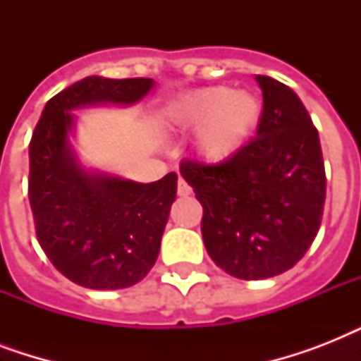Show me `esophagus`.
I'll return each mask as SVG.
<instances>
[{"label": "esophagus", "mask_w": 361, "mask_h": 361, "mask_svg": "<svg viewBox=\"0 0 361 361\" xmlns=\"http://www.w3.org/2000/svg\"><path fill=\"white\" fill-rule=\"evenodd\" d=\"M178 195H180V197H189V195H191V187L187 185V181L183 180V178L178 180Z\"/></svg>", "instance_id": "1"}]
</instances>
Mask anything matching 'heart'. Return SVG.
<instances>
[{
    "mask_svg": "<svg viewBox=\"0 0 361 361\" xmlns=\"http://www.w3.org/2000/svg\"><path fill=\"white\" fill-rule=\"evenodd\" d=\"M260 103L247 92L212 86L183 95L170 109L176 129L197 130V152L206 161L221 163L243 147L260 121Z\"/></svg>",
    "mask_w": 361,
    "mask_h": 361,
    "instance_id": "1",
    "label": "heart"
}]
</instances>
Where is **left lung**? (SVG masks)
I'll list each match as a JSON object with an SVG mask.
<instances>
[{
	"label": "left lung",
	"instance_id": "8db88e82",
	"mask_svg": "<svg viewBox=\"0 0 361 361\" xmlns=\"http://www.w3.org/2000/svg\"><path fill=\"white\" fill-rule=\"evenodd\" d=\"M262 114L257 136L221 163L181 161L180 172L202 204L206 251L245 281L290 269L320 228L326 172L319 130L290 87L257 76Z\"/></svg>",
	"mask_w": 361,
	"mask_h": 361
}]
</instances>
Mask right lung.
Here are the masks:
<instances>
[{"instance_id": "obj_1", "label": "right lung", "mask_w": 361, "mask_h": 361, "mask_svg": "<svg viewBox=\"0 0 361 361\" xmlns=\"http://www.w3.org/2000/svg\"><path fill=\"white\" fill-rule=\"evenodd\" d=\"M152 78L87 76L47 103L30 142V195L39 245L58 271L93 290L142 281L161 249L178 176L153 183L87 174L67 144L71 110L95 103L133 104Z\"/></svg>"}]
</instances>
